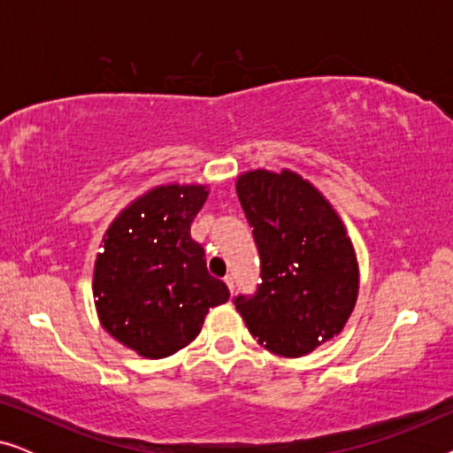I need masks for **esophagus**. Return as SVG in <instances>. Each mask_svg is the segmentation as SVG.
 I'll list each match as a JSON object with an SVG mask.
<instances>
[{"label":"esophagus","instance_id":"esophagus-1","mask_svg":"<svg viewBox=\"0 0 453 453\" xmlns=\"http://www.w3.org/2000/svg\"><path fill=\"white\" fill-rule=\"evenodd\" d=\"M225 282H226V287L231 288V293H233V288H234V278H233L231 274H226V276H225Z\"/></svg>","mask_w":453,"mask_h":453}]
</instances>
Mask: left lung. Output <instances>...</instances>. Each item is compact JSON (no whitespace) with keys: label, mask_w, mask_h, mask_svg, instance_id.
<instances>
[{"label":"left lung","mask_w":453,"mask_h":453,"mask_svg":"<svg viewBox=\"0 0 453 453\" xmlns=\"http://www.w3.org/2000/svg\"><path fill=\"white\" fill-rule=\"evenodd\" d=\"M237 196L253 228L259 276L234 307L264 349L303 357L342 332L358 293V265L342 220L293 171H250Z\"/></svg>","instance_id":"obj_1"}]
</instances>
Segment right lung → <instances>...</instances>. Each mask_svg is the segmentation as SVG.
<instances>
[{"label":"right lung","instance_id":"add662e5","mask_svg":"<svg viewBox=\"0 0 453 453\" xmlns=\"http://www.w3.org/2000/svg\"><path fill=\"white\" fill-rule=\"evenodd\" d=\"M208 197L203 185H163L138 197L109 226L95 265V305L115 340L146 358L188 346L208 309L228 301L210 276L191 222Z\"/></svg>","mask_w":453,"mask_h":453}]
</instances>
